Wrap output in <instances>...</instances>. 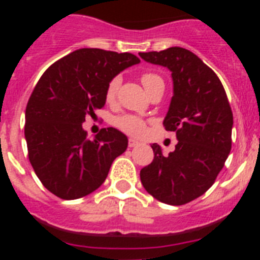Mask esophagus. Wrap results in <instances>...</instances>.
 Segmentation results:
<instances>
[{"label": "esophagus", "instance_id": "esophagus-1", "mask_svg": "<svg viewBox=\"0 0 260 260\" xmlns=\"http://www.w3.org/2000/svg\"><path fill=\"white\" fill-rule=\"evenodd\" d=\"M138 144H139V142L135 141V139H133V138H130V139H128V147H135V146H138Z\"/></svg>", "mask_w": 260, "mask_h": 260}]
</instances>
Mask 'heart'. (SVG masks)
Wrapping results in <instances>:
<instances>
[{
    "label": "heart",
    "instance_id": "b5f03b06",
    "mask_svg": "<svg viewBox=\"0 0 260 260\" xmlns=\"http://www.w3.org/2000/svg\"><path fill=\"white\" fill-rule=\"evenodd\" d=\"M141 82L144 88H146V91H148L153 84L162 82V79L158 75L152 74V73H146V74L141 77ZM118 87L119 78L116 77L110 80L107 87V91H105V99H107L108 103H112L116 99ZM114 125L121 132L126 133L128 135H133V137H141V135L146 133V122H144V119L141 118V117L134 116V114H122V116L116 117L114 118Z\"/></svg>",
    "mask_w": 260,
    "mask_h": 260
}]
</instances>
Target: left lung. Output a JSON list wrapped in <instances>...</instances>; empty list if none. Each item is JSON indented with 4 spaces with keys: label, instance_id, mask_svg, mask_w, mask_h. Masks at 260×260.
<instances>
[{
    "label": "left lung",
    "instance_id": "8db88e82",
    "mask_svg": "<svg viewBox=\"0 0 260 260\" xmlns=\"http://www.w3.org/2000/svg\"><path fill=\"white\" fill-rule=\"evenodd\" d=\"M144 61L168 68L173 96L164 127L177 135L176 150L162 155L153 143V160L141 171L144 189L171 206L194 201L215 182L232 148L233 113L219 77L185 48L139 53Z\"/></svg>",
    "mask_w": 260,
    "mask_h": 260
}]
</instances>
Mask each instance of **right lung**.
I'll use <instances>...</instances> for the list:
<instances>
[{
  "label": "right lung",
  "instance_id": "add662e5",
  "mask_svg": "<svg viewBox=\"0 0 260 260\" xmlns=\"http://www.w3.org/2000/svg\"><path fill=\"white\" fill-rule=\"evenodd\" d=\"M132 53L83 48L54 62L41 75L26 108L24 137L36 176L52 194L71 201L103 185L127 137L114 127L88 139L87 116L105 105L109 82L139 63Z\"/></svg>",
  "mask_w": 260,
  "mask_h": 260
}]
</instances>
